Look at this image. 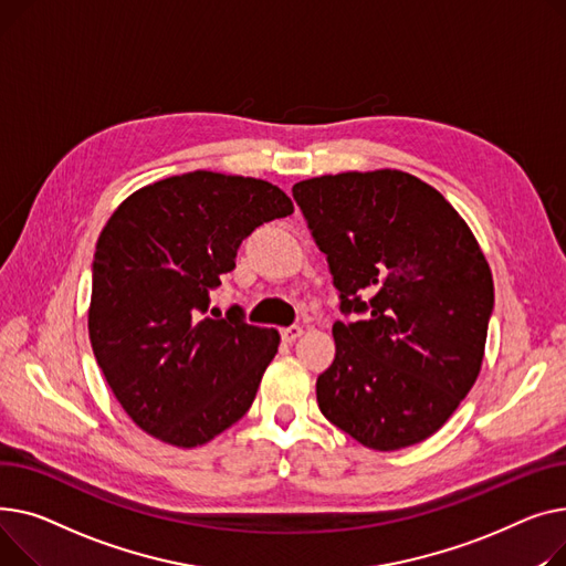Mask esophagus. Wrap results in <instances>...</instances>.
Listing matches in <instances>:
<instances>
[{"instance_id": "esophagus-1", "label": "esophagus", "mask_w": 566, "mask_h": 566, "mask_svg": "<svg viewBox=\"0 0 566 566\" xmlns=\"http://www.w3.org/2000/svg\"><path fill=\"white\" fill-rule=\"evenodd\" d=\"M304 334V328L302 326H287V328H281V338L285 340V343H294L298 336Z\"/></svg>"}]
</instances>
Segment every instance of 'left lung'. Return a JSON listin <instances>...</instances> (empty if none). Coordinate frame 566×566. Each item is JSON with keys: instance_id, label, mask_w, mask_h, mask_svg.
Wrapping results in <instances>:
<instances>
[{"instance_id": "8db88e82", "label": "left lung", "mask_w": 566, "mask_h": 566, "mask_svg": "<svg viewBox=\"0 0 566 566\" xmlns=\"http://www.w3.org/2000/svg\"><path fill=\"white\" fill-rule=\"evenodd\" d=\"M326 253L343 313L319 411L360 446H416L473 388L493 308L489 262L443 193L397 171H347L292 187Z\"/></svg>"}]
</instances>
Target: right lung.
<instances>
[{
    "instance_id": "obj_1",
    "label": "right lung",
    "mask_w": 566,
    "mask_h": 566,
    "mask_svg": "<svg viewBox=\"0 0 566 566\" xmlns=\"http://www.w3.org/2000/svg\"><path fill=\"white\" fill-rule=\"evenodd\" d=\"M294 212L268 180L191 171L129 193L93 253L88 338L125 413L174 448H198L253 405L279 352L276 328L240 308L208 317V292L244 238Z\"/></svg>"
}]
</instances>
